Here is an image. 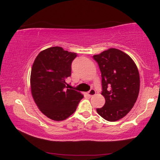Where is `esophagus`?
<instances>
[{
  "label": "esophagus",
  "instance_id": "1",
  "mask_svg": "<svg viewBox=\"0 0 160 160\" xmlns=\"http://www.w3.org/2000/svg\"><path fill=\"white\" fill-rule=\"evenodd\" d=\"M95 94H96L95 90H94V89H90L89 91L88 92V94L89 96V97H92V96L95 95Z\"/></svg>",
  "mask_w": 160,
  "mask_h": 160
}]
</instances>
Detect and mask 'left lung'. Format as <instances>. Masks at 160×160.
Here are the masks:
<instances>
[{"mask_svg": "<svg viewBox=\"0 0 160 160\" xmlns=\"http://www.w3.org/2000/svg\"><path fill=\"white\" fill-rule=\"evenodd\" d=\"M101 72L102 94L106 103L97 108L105 120L115 122L124 118L137 100L140 77L137 66L128 54L110 48L94 55Z\"/></svg>", "mask_w": 160, "mask_h": 160, "instance_id": "8db88e82", "label": "left lung"}]
</instances>
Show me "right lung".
Wrapping results in <instances>:
<instances>
[{"instance_id": "obj_1", "label": "right lung", "mask_w": 160, "mask_h": 160, "mask_svg": "<svg viewBox=\"0 0 160 160\" xmlns=\"http://www.w3.org/2000/svg\"><path fill=\"white\" fill-rule=\"evenodd\" d=\"M76 53L61 47L40 52L32 66L31 88L35 103L51 120H66L73 113L84 96L68 89L66 78L71 75V63Z\"/></svg>"}]
</instances>
